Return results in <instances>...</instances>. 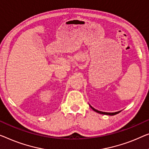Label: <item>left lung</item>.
<instances>
[{
  "mask_svg": "<svg viewBox=\"0 0 149 149\" xmlns=\"http://www.w3.org/2000/svg\"><path fill=\"white\" fill-rule=\"evenodd\" d=\"M89 105H90V104H89ZM90 108H92L93 110L95 111V112H97V113H99V114H106V115H110V116H113V115L117 114H118L119 112H120V111H118V112H102V111H99V110H97L96 109H95V108H93L91 105H90Z\"/></svg>",
  "mask_w": 149,
  "mask_h": 149,
  "instance_id": "obj_1",
  "label": "left lung"
}]
</instances>
